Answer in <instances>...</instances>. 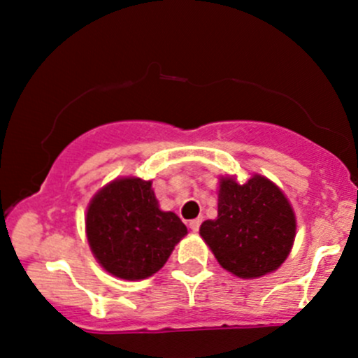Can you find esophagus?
I'll list each match as a JSON object with an SVG mask.
<instances>
[{"label": "esophagus", "mask_w": 358, "mask_h": 358, "mask_svg": "<svg viewBox=\"0 0 358 358\" xmlns=\"http://www.w3.org/2000/svg\"><path fill=\"white\" fill-rule=\"evenodd\" d=\"M200 224H202V219H193V220H190V229L193 232H199V229H200Z\"/></svg>", "instance_id": "34e87169"}]
</instances>
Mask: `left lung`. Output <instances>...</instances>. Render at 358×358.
Listing matches in <instances>:
<instances>
[{"mask_svg": "<svg viewBox=\"0 0 358 358\" xmlns=\"http://www.w3.org/2000/svg\"><path fill=\"white\" fill-rule=\"evenodd\" d=\"M294 234L296 220L285 193L261 175L244 185L222 178L219 217L200 227L222 268L245 279L276 271L289 254Z\"/></svg>", "mask_w": 358, "mask_h": 358, "instance_id": "obj_1", "label": "left lung"}]
</instances>
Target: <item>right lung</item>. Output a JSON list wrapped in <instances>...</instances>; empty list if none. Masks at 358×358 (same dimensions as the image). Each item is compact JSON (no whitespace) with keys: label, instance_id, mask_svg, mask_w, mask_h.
Segmentation results:
<instances>
[{"label":"right lung","instance_id":"add662e5","mask_svg":"<svg viewBox=\"0 0 358 358\" xmlns=\"http://www.w3.org/2000/svg\"><path fill=\"white\" fill-rule=\"evenodd\" d=\"M87 241L108 273L121 279L150 278L170 257L187 227L173 212L159 210L151 182L114 180L87 208Z\"/></svg>","mask_w":358,"mask_h":358}]
</instances>
